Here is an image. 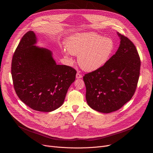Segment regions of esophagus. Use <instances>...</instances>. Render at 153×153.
Wrapping results in <instances>:
<instances>
[{
  "instance_id": "34e87169",
  "label": "esophagus",
  "mask_w": 153,
  "mask_h": 153,
  "mask_svg": "<svg viewBox=\"0 0 153 153\" xmlns=\"http://www.w3.org/2000/svg\"><path fill=\"white\" fill-rule=\"evenodd\" d=\"M82 74L80 73H77V74H76V78L77 79H79V78H82Z\"/></svg>"
}]
</instances>
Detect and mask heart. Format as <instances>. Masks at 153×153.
Listing matches in <instances>:
<instances>
[{
    "instance_id": "obj_1",
    "label": "heart",
    "mask_w": 153,
    "mask_h": 153,
    "mask_svg": "<svg viewBox=\"0 0 153 153\" xmlns=\"http://www.w3.org/2000/svg\"><path fill=\"white\" fill-rule=\"evenodd\" d=\"M67 51L78 55L80 67L87 71H95L104 65L111 56L114 44L113 40L94 33L75 34L66 43ZM69 57L68 54H65Z\"/></svg>"
}]
</instances>
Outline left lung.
Masks as SVG:
<instances>
[{
	"instance_id": "8db88e82",
	"label": "left lung",
	"mask_w": 153,
	"mask_h": 153,
	"mask_svg": "<svg viewBox=\"0 0 153 153\" xmlns=\"http://www.w3.org/2000/svg\"><path fill=\"white\" fill-rule=\"evenodd\" d=\"M117 34L120 43L116 54L83 78L88 105L103 113L117 111L131 100L140 75V59L135 45L126 36Z\"/></svg>"
}]
</instances>
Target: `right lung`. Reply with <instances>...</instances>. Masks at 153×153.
I'll list each match as a JSON object with an SVG mask.
<instances>
[{"instance_id": "1", "label": "right lung", "mask_w": 153, "mask_h": 153, "mask_svg": "<svg viewBox=\"0 0 153 153\" xmlns=\"http://www.w3.org/2000/svg\"><path fill=\"white\" fill-rule=\"evenodd\" d=\"M36 42L34 33L29 31L15 50L11 63L14 88L19 98L33 110L50 112L63 104L77 72L57 65L52 53L34 45Z\"/></svg>"}]
</instances>
